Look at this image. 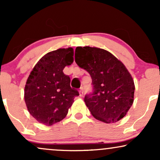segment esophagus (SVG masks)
I'll list each match as a JSON object with an SVG mask.
<instances>
[{
    "label": "esophagus",
    "instance_id": "obj_1",
    "mask_svg": "<svg viewBox=\"0 0 160 160\" xmlns=\"http://www.w3.org/2000/svg\"><path fill=\"white\" fill-rule=\"evenodd\" d=\"M79 94H80V97H82L83 95V90H82V88H80V90H79Z\"/></svg>",
    "mask_w": 160,
    "mask_h": 160
}]
</instances>
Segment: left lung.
<instances>
[{"label":"left lung","instance_id":"8db88e82","mask_svg":"<svg viewBox=\"0 0 160 160\" xmlns=\"http://www.w3.org/2000/svg\"><path fill=\"white\" fill-rule=\"evenodd\" d=\"M75 62L92 78L94 92L86 95V105L95 119L113 123L126 115L132 105L135 83L126 66L105 49L78 47Z\"/></svg>","mask_w":160,"mask_h":160}]
</instances>
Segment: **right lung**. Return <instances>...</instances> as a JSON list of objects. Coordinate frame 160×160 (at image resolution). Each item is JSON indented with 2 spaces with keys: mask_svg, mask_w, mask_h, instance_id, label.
<instances>
[{
  "mask_svg": "<svg viewBox=\"0 0 160 160\" xmlns=\"http://www.w3.org/2000/svg\"><path fill=\"white\" fill-rule=\"evenodd\" d=\"M73 62L74 49L60 48L44 55L31 71L24 98L29 113L40 123L52 126L63 120L79 95L63 73Z\"/></svg>",
  "mask_w": 160,
  "mask_h": 160,
  "instance_id": "obj_1",
  "label": "right lung"
}]
</instances>
